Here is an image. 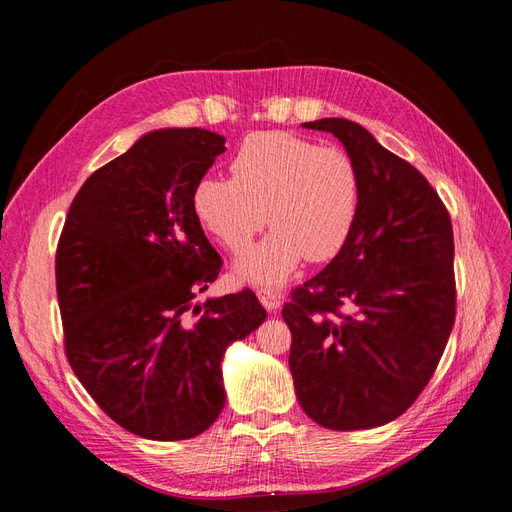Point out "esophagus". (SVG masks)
<instances>
[{
	"mask_svg": "<svg viewBox=\"0 0 512 512\" xmlns=\"http://www.w3.org/2000/svg\"><path fill=\"white\" fill-rule=\"evenodd\" d=\"M256 294H258V299H260V303L265 305L269 312H275L277 307H280V294H277L273 288H269V286H260L258 290H256Z\"/></svg>",
	"mask_w": 512,
	"mask_h": 512,
	"instance_id": "esophagus-1",
	"label": "esophagus"
}]
</instances>
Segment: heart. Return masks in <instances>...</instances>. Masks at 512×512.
Here are the masks:
<instances>
[{"mask_svg": "<svg viewBox=\"0 0 512 512\" xmlns=\"http://www.w3.org/2000/svg\"><path fill=\"white\" fill-rule=\"evenodd\" d=\"M230 175L200 179L194 211L230 252H243L267 222L273 226L239 258L245 280L277 284L303 258L324 262L346 245L359 213L361 179L344 149L288 132H258L241 143Z\"/></svg>", "mask_w": 512, "mask_h": 512, "instance_id": "b5f03b06", "label": "heart"}]
</instances>
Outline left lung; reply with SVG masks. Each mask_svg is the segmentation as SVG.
<instances>
[{
    "label": "left lung",
    "mask_w": 512,
    "mask_h": 512,
    "mask_svg": "<svg viewBox=\"0 0 512 512\" xmlns=\"http://www.w3.org/2000/svg\"><path fill=\"white\" fill-rule=\"evenodd\" d=\"M303 126L344 143L361 196L346 245L284 303L294 393L327 429L380 427L423 393L453 331L451 215L431 183L359 123Z\"/></svg>",
    "instance_id": "1"
}]
</instances>
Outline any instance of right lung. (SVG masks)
Returning a JSON list of instances; mask_svg holds the SVG:
<instances>
[{"label":"right lung","instance_id":"1","mask_svg":"<svg viewBox=\"0 0 512 512\" xmlns=\"http://www.w3.org/2000/svg\"><path fill=\"white\" fill-rule=\"evenodd\" d=\"M226 138L158 130L91 175L55 254L68 363L117 425L188 440L224 408L222 356L267 318L250 288L196 305L222 258L194 211Z\"/></svg>","mask_w":512,"mask_h":512}]
</instances>
